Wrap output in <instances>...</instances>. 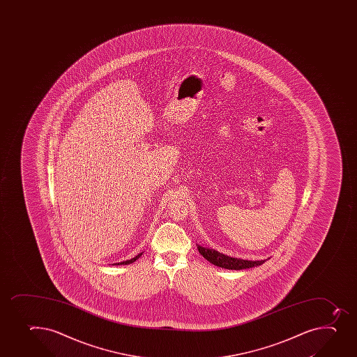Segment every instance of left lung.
Returning a JSON list of instances; mask_svg holds the SVG:
<instances>
[{
    "label": "left lung",
    "instance_id": "left-lung-1",
    "mask_svg": "<svg viewBox=\"0 0 357 357\" xmlns=\"http://www.w3.org/2000/svg\"><path fill=\"white\" fill-rule=\"evenodd\" d=\"M198 250L202 255V257L206 258L212 264L220 266V268H228V270L255 268V266H259L268 259H268H261V261H248V259H242V258L230 257L228 255H223L222 252L216 251L215 249L202 247L199 244Z\"/></svg>",
    "mask_w": 357,
    "mask_h": 357
}]
</instances>
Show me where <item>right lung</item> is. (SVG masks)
I'll return each instance as SVG.
<instances>
[{
  "mask_svg": "<svg viewBox=\"0 0 357 357\" xmlns=\"http://www.w3.org/2000/svg\"><path fill=\"white\" fill-rule=\"evenodd\" d=\"M142 255H143V252H141V254H138L136 257L131 258V259H128V261H121V263H116L115 265H128L131 264V263H134L136 259H138V258L141 257Z\"/></svg>",
  "mask_w": 357,
  "mask_h": 357,
  "instance_id": "1",
  "label": "right lung"
}]
</instances>
